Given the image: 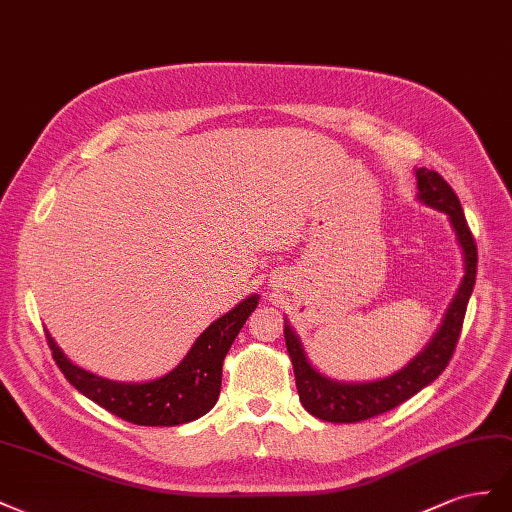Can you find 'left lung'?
<instances>
[{
	"label": "left lung",
	"mask_w": 512,
	"mask_h": 512,
	"mask_svg": "<svg viewBox=\"0 0 512 512\" xmlns=\"http://www.w3.org/2000/svg\"><path fill=\"white\" fill-rule=\"evenodd\" d=\"M416 184L418 201L433 210L444 212L452 229H455L457 242L463 251V281L448 306L440 328L435 330L427 347L397 373L382 379H373V382H337V379H330L324 373H319L309 362V358H306L300 337L285 319V343L291 364H294L300 403L304 405L306 412L319 420L360 422L384 414L392 410V407L414 397L416 392L440 377L452 354H455L467 302H470L476 283V242L470 227H467L459 197L440 173L420 167L416 169Z\"/></svg>",
	"instance_id": "1"
}]
</instances>
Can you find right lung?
Returning <instances> with one entry per match:
<instances>
[{"instance_id":"1","label":"right lung","mask_w":512,"mask_h":512,"mask_svg":"<svg viewBox=\"0 0 512 512\" xmlns=\"http://www.w3.org/2000/svg\"><path fill=\"white\" fill-rule=\"evenodd\" d=\"M259 296L251 294L229 313L199 334L191 352L173 371L152 382H113L72 364L51 334L47 341L53 360L68 382L107 412L141 427H175L208 414L221 392L223 360L236 341L244 321L257 309Z\"/></svg>"}]
</instances>
